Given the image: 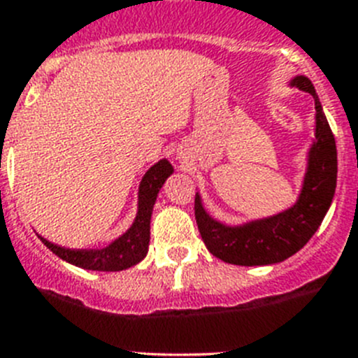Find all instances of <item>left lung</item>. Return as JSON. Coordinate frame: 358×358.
Masks as SVG:
<instances>
[{"instance_id":"obj_1","label":"left lung","mask_w":358,"mask_h":358,"mask_svg":"<svg viewBox=\"0 0 358 358\" xmlns=\"http://www.w3.org/2000/svg\"><path fill=\"white\" fill-rule=\"evenodd\" d=\"M292 87L314 96V140L306 156V170L296 202L271 217L229 226L211 217L195 194V220L208 251L233 265H273L287 260L314 236L330 210L337 186V147L314 84L305 75L290 80Z\"/></svg>"}]
</instances>
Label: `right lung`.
Wrapping results in <instances>:
<instances>
[{"instance_id": "obj_1", "label": "right lung", "mask_w": 358, "mask_h": 358, "mask_svg": "<svg viewBox=\"0 0 358 358\" xmlns=\"http://www.w3.org/2000/svg\"><path fill=\"white\" fill-rule=\"evenodd\" d=\"M173 173V166L169 159H159L152 164L143 176L138 188V211H136L134 222L131 224L123 235L113 240L109 245L100 249H68L61 248L50 240L39 235L41 242L57 255L61 260L71 265H77L87 271H103V273H116L125 271L132 265L140 264L148 252L150 242V218L157 194L163 188L164 181Z\"/></svg>"}]
</instances>
